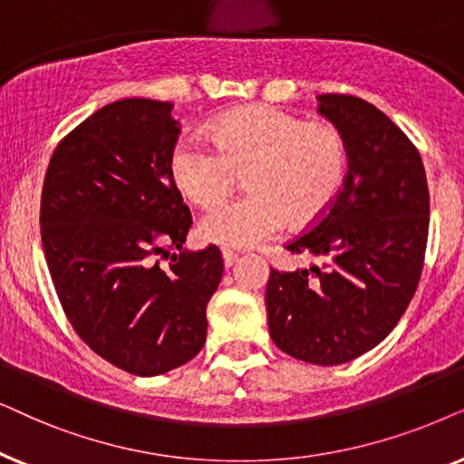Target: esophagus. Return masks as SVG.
Masks as SVG:
<instances>
[{
    "label": "esophagus",
    "instance_id": "1",
    "mask_svg": "<svg viewBox=\"0 0 464 464\" xmlns=\"http://www.w3.org/2000/svg\"><path fill=\"white\" fill-rule=\"evenodd\" d=\"M237 261V255L236 252H231V250H222V263H225V267L228 269V267H233V263Z\"/></svg>",
    "mask_w": 464,
    "mask_h": 464
}]
</instances>
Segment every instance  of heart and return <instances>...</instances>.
<instances>
[{
    "instance_id": "b5f03b06",
    "label": "heart",
    "mask_w": 464,
    "mask_h": 464,
    "mask_svg": "<svg viewBox=\"0 0 464 464\" xmlns=\"http://www.w3.org/2000/svg\"><path fill=\"white\" fill-rule=\"evenodd\" d=\"M214 146L182 138L169 168L180 193L209 208L246 176L248 195L203 216L199 236L227 248H255L286 225L304 228L323 218L342 193L350 168L348 141L329 121H305L280 108L255 106L220 116Z\"/></svg>"
}]
</instances>
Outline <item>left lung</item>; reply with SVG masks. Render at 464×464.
Wrapping results in <instances>:
<instances>
[{"instance_id": "left-lung-1", "label": "left lung", "mask_w": 464, "mask_h": 464, "mask_svg": "<svg viewBox=\"0 0 464 464\" xmlns=\"http://www.w3.org/2000/svg\"><path fill=\"white\" fill-rule=\"evenodd\" d=\"M342 129L350 168L329 212L286 250L307 269H271L265 305L282 352L312 365H342L375 348L416 293L429 239V187L418 148L361 97L318 95Z\"/></svg>"}]
</instances>
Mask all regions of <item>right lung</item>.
<instances>
[{"instance_id": "1", "label": "right lung", "mask_w": 464, "mask_h": 464, "mask_svg": "<svg viewBox=\"0 0 464 464\" xmlns=\"http://www.w3.org/2000/svg\"><path fill=\"white\" fill-rule=\"evenodd\" d=\"M171 108L131 97L91 114L54 148L40 203L42 246L73 331L141 378L199 354L225 269L216 246L182 248L193 218L169 168L180 133Z\"/></svg>"}]
</instances>
